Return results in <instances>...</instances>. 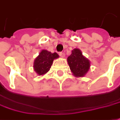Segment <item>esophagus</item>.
Instances as JSON below:
<instances>
[{"instance_id": "obj_1", "label": "esophagus", "mask_w": 120, "mask_h": 120, "mask_svg": "<svg viewBox=\"0 0 120 120\" xmlns=\"http://www.w3.org/2000/svg\"><path fill=\"white\" fill-rule=\"evenodd\" d=\"M59 55H60V57L64 58V56H65V54H64V52H60V53H59Z\"/></svg>"}]
</instances>
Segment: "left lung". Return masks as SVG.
I'll return each mask as SVG.
<instances>
[{
	"label": "left lung",
	"instance_id": "1",
	"mask_svg": "<svg viewBox=\"0 0 120 120\" xmlns=\"http://www.w3.org/2000/svg\"><path fill=\"white\" fill-rule=\"evenodd\" d=\"M70 69L76 77H83L88 72L90 63L78 48H75L67 58Z\"/></svg>",
	"mask_w": 120,
	"mask_h": 120
}]
</instances>
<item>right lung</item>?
<instances>
[{
  "instance_id": "right-lung-1",
  "label": "right lung",
  "mask_w": 120,
  "mask_h": 120,
  "mask_svg": "<svg viewBox=\"0 0 120 120\" xmlns=\"http://www.w3.org/2000/svg\"><path fill=\"white\" fill-rule=\"evenodd\" d=\"M58 57V54L56 52L52 53L46 50H42L34 62V71L39 76L45 74L50 70L54 60Z\"/></svg>"
}]
</instances>
